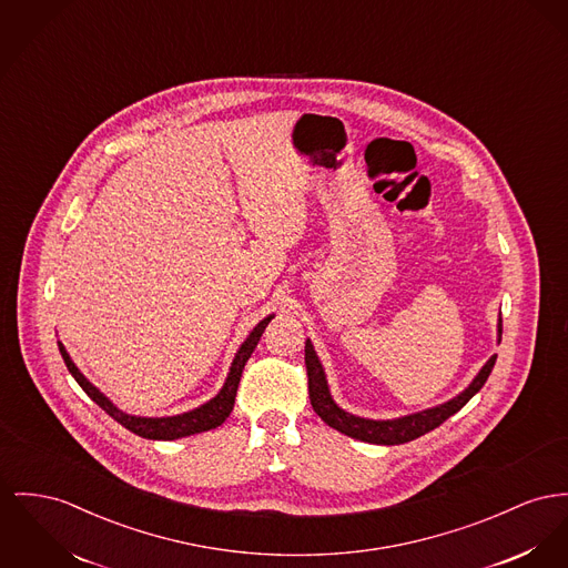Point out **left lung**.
<instances>
[{
  "instance_id": "obj_1",
  "label": "left lung",
  "mask_w": 568,
  "mask_h": 568,
  "mask_svg": "<svg viewBox=\"0 0 568 568\" xmlns=\"http://www.w3.org/2000/svg\"><path fill=\"white\" fill-rule=\"evenodd\" d=\"M499 341H501V316L497 323V342ZM495 359H497V355H491L489 362L480 368V373L474 377V381L458 396H454L453 400H448L444 405L417 412L412 416L396 417V419H368V417L353 416L334 403V398L329 394L327 378H325V371L318 362V355H316L312 342L305 341L307 392H310V403H312V409L316 412V416L321 417L325 424H329L332 428L341 430L353 439L377 444V446L407 444V442H414L417 437L426 435L428 430L437 428L439 424H444L458 409H463L474 394L480 392V387L491 375Z\"/></svg>"
}]
</instances>
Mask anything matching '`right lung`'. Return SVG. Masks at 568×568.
I'll list each match as a JSON object with an SVG mask.
<instances>
[{
	"label": "right lung",
	"mask_w": 568,
	"mask_h": 568,
	"mask_svg": "<svg viewBox=\"0 0 568 568\" xmlns=\"http://www.w3.org/2000/svg\"><path fill=\"white\" fill-rule=\"evenodd\" d=\"M271 318H273V314L263 318V321L252 329V334L245 338V342L241 344V348L236 351V355H234V359H232V366H230L226 383H224V387L220 389V394H217L215 398H211L209 403L200 405L197 409H191V412L181 414V416L140 417L129 416V414L120 412L103 392H99L88 378L79 373L75 362H73L71 355L67 353L64 344L58 342V346H60V353H62V359H64L69 373L75 377L77 383L81 385V389H83L108 416L114 417L118 424H122L124 428H129L131 433L144 437V439L172 442V439H181V437H187V435H195V433H204V430L217 428V426H222V424L226 422V417L230 416V412H232V407H234V398H236V389H239V381H241V375H243V368H245L247 359L252 357V353H254V348H256V344L261 341V336H263V332H265V327L268 325Z\"/></svg>",
	"instance_id": "obj_1"
}]
</instances>
